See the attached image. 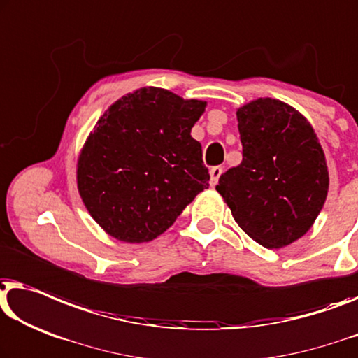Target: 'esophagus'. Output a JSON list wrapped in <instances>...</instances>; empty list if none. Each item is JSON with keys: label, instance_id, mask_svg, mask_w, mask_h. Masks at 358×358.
<instances>
[{"label": "esophagus", "instance_id": "1", "mask_svg": "<svg viewBox=\"0 0 358 358\" xmlns=\"http://www.w3.org/2000/svg\"><path fill=\"white\" fill-rule=\"evenodd\" d=\"M222 173V168L221 166H213L210 169V184L211 185H216L217 184V179H220V176Z\"/></svg>", "mask_w": 358, "mask_h": 358}]
</instances>
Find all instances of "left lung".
I'll use <instances>...</instances> for the list:
<instances>
[{"instance_id":"1","label":"left lung","mask_w":358,"mask_h":358,"mask_svg":"<svg viewBox=\"0 0 358 358\" xmlns=\"http://www.w3.org/2000/svg\"><path fill=\"white\" fill-rule=\"evenodd\" d=\"M242 163L216 190L237 224L266 248L300 239L323 208L329 187L323 148L299 111L273 98L237 110Z\"/></svg>"}]
</instances>
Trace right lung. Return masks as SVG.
<instances>
[{"label":"right lung","mask_w":358,"mask_h":358,"mask_svg":"<svg viewBox=\"0 0 358 358\" xmlns=\"http://www.w3.org/2000/svg\"><path fill=\"white\" fill-rule=\"evenodd\" d=\"M206 101L145 87L110 106L77 162V187L93 220L119 241H153L210 174L190 131Z\"/></svg>","instance_id":"1"}]
</instances>
